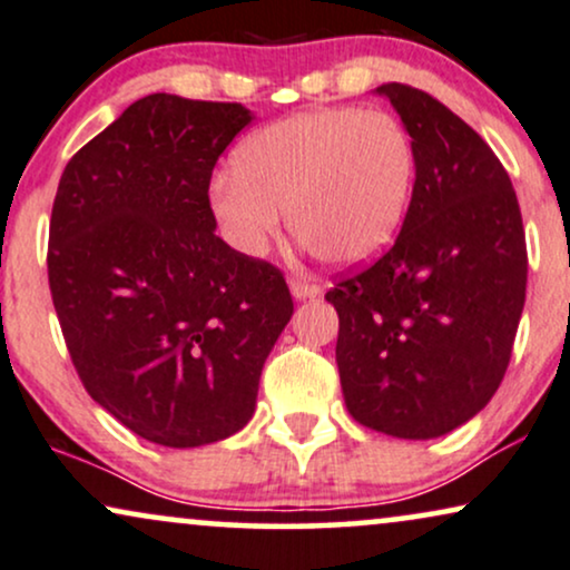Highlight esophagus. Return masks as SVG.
Listing matches in <instances>:
<instances>
[{
  "mask_svg": "<svg viewBox=\"0 0 570 570\" xmlns=\"http://www.w3.org/2000/svg\"><path fill=\"white\" fill-rule=\"evenodd\" d=\"M289 289L294 294V299H309V297H318L321 294L318 286L309 284V281H302V278H292Z\"/></svg>",
  "mask_w": 570,
  "mask_h": 570,
  "instance_id": "1",
  "label": "esophagus"
}]
</instances>
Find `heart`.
<instances>
[{
  "label": "heart",
  "mask_w": 570,
  "mask_h": 570,
  "mask_svg": "<svg viewBox=\"0 0 570 570\" xmlns=\"http://www.w3.org/2000/svg\"><path fill=\"white\" fill-rule=\"evenodd\" d=\"M417 176L415 141L384 110L326 107L265 126L210 184V207L242 255L289 228L323 263L352 268L397 239Z\"/></svg>",
  "instance_id": "b5f03b06"
}]
</instances>
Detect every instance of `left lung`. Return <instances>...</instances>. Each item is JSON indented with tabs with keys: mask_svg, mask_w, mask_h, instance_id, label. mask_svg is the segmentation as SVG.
<instances>
[{
	"mask_svg": "<svg viewBox=\"0 0 570 570\" xmlns=\"http://www.w3.org/2000/svg\"><path fill=\"white\" fill-rule=\"evenodd\" d=\"M415 141L417 176L397 242L326 294L336 365L357 423L397 439L463 426L505 376L525 302V236L505 168L431 94L384 83Z\"/></svg>",
	"mask_w": 570,
	"mask_h": 570,
	"instance_id": "left-lung-1",
	"label": "left lung"
}]
</instances>
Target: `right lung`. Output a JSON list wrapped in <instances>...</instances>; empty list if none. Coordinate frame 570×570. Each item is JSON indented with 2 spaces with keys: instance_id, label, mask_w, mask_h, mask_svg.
I'll return each mask as SVG.
<instances>
[{
  "instance_id": "right-lung-1",
  "label": "right lung",
  "mask_w": 570,
  "mask_h": 570,
  "mask_svg": "<svg viewBox=\"0 0 570 570\" xmlns=\"http://www.w3.org/2000/svg\"><path fill=\"white\" fill-rule=\"evenodd\" d=\"M252 112L149 94L65 165L49 289L94 402L147 442L202 446L247 426L294 313L284 276L215 236L210 178Z\"/></svg>"
}]
</instances>
